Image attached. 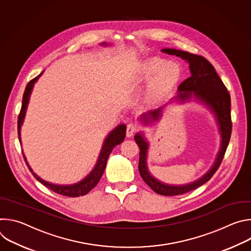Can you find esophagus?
<instances>
[{
    "label": "esophagus",
    "mask_w": 251,
    "mask_h": 251,
    "mask_svg": "<svg viewBox=\"0 0 251 251\" xmlns=\"http://www.w3.org/2000/svg\"><path fill=\"white\" fill-rule=\"evenodd\" d=\"M137 130H138V128H137L136 125L131 124V123L128 124V125H127V130H126V136H127L128 138L132 137V136L134 135V133H135Z\"/></svg>",
    "instance_id": "1"
}]
</instances>
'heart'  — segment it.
Masks as SVG:
<instances>
[{"label": "heart", "instance_id": "b5f03b06", "mask_svg": "<svg viewBox=\"0 0 251 251\" xmlns=\"http://www.w3.org/2000/svg\"><path fill=\"white\" fill-rule=\"evenodd\" d=\"M183 68L176 61H166L159 56L140 61L134 70L133 78L138 81L150 80L146 92V101L158 103L168 97L181 81Z\"/></svg>", "mask_w": 251, "mask_h": 251}]
</instances>
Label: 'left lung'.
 I'll return each mask as SVG.
<instances>
[{"instance_id": "left-lung-1", "label": "left lung", "mask_w": 251, "mask_h": 251, "mask_svg": "<svg viewBox=\"0 0 251 251\" xmlns=\"http://www.w3.org/2000/svg\"><path fill=\"white\" fill-rule=\"evenodd\" d=\"M164 53L176 55L183 58L189 63L191 76L184 80L177 87V93L174 96V101L186 103L189 101H198L204 105L214 115L222 137L221 148L210 169L198 180L186 185L165 184L154 177L147 167V154L149 142L143 132L135 135L134 139L140 148L139 173L144 182L157 194L163 196L183 195L205 184L219 169L226 148L228 146L232 123L230 117V95L224 82L218 75L216 69L203 56L190 53L188 51L175 49H162ZM165 106L141 114L139 121L145 126H150L159 121L163 115Z\"/></svg>"}]
</instances>
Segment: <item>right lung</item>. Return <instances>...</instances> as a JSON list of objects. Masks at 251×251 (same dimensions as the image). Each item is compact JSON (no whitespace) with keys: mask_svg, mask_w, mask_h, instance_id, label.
Wrapping results in <instances>:
<instances>
[{"mask_svg":"<svg viewBox=\"0 0 251 251\" xmlns=\"http://www.w3.org/2000/svg\"><path fill=\"white\" fill-rule=\"evenodd\" d=\"M100 46L102 47H107L108 44L107 43H102L100 44ZM44 74V71L39 75L37 77L31 79L24 92V96H23V104H22V108H21V112L18 118V134H19V140L20 143H22L21 141V128L22 125L24 123L25 120V112L27 109V104L29 102V97L31 94V91L33 89V85L34 83L38 81V79L41 77V75ZM125 135H126V125L125 124H119L117 127H115V129H113L108 135L106 136L104 142H103V145L101 148V151L99 153L97 162L94 166V168L92 169V171L84 177L82 178L81 181L75 183V184H71V185H57V184H52L50 182H47L45 180H43L42 177H40L37 174L33 173L31 168L29 167L25 154L23 153V156L25 158V164L28 167L29 171L32 173L33 176L37 178L39 182H41L44 186H46L47 188L50 189L51 191L65 196V197H70V198H77L79 196H84L86 194H88L100 181V178L104 173V170L106 168V164H107V160H108V157L110 155V153L112 152L113 148L124 141L125 139Z\"/></svg>","mask_w":251,"mask_h":251,"instance_id":"add662e5","label":"right lung"}]
</instances>
